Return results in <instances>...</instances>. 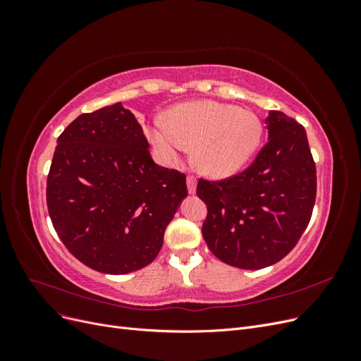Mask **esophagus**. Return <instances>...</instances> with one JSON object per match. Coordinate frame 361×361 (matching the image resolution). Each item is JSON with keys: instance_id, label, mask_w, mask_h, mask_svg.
Instances as JSON below:
<instances>
[{"instance_id": "1", "label": "esophagus", "mask_w": 361, "mask_h": 361, "mask_svg": "<svg viewBox=\"0 0 361 361\" xmlns=\"http://www.w3.org/2000/svg\"><path fill=\"white\" fill-rule=\"evenodd\" d=\"M187 187H188V192L194 194L195 190H197V179H195L194 176H188L187 178Z\"/></svg>"}]
</instances>
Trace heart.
Here are the masks:
<instances>
[{"mask_svg":"<svg viewBox=\"0 0 361 361\" xmlns=\"http://www.w3.org/2000/svg\"><path fill=\"white\" fill-rule=\"evenodd\" d=\"M149 138L161 159L178 164L188 149L206 176L221 179L241 170L262 140V122L251 111L215 101L174 106L169 120L155 118Z\"/></svg>","mask_w":361,"mask_h":361,"instance_id":"1","label":"heart"}]
</instances>
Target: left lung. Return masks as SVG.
I'll return each instance as SVG.
<instances>
[{
	"instance_id": "8db88e82",
	"label": "left lung",
	"mask_w": 361,
	"mask_h": 361,
	"mask_svg": "<svg viewBox=\"0 0 361 361\" xmlns=\"http://www.w3.org/2000/svg\"><path fill=\"white\" fill-rule=\"evenodd\" d=\"M268 141L244 171L199 179L207 206L204 241L224 264L260 269L281 260L307 227L316 199V166L307 134L279 111L267 118Z\"/></svg>"
}]
</instances>
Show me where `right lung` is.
<instances>
[{
	"mask_svg": "<svg viewBox=\"0 0 361 361\" xmlns=\"http://www.w3.org/2000/svg\"><path fill=\"white\" fill-rule=\"evenodd\" d=\"M187 194L185 174L154 162L143 128L120 102L63 130L47 180L61 243L84 265L116 276L155 260Z\"/></svg>",
	"mask_w": 361,
	"mask_h": 361,
	"instance_id": "obj_1",
	"label": "right lung"
}]
</instances>
